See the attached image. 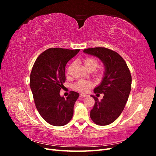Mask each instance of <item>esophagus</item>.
Returning <instances> with one entry per match:
<instances>
[{
	"mask_svg": "<svg viewBox=\"0 0 156 156\" xmlns=\"http://www.w3.org/2000/svg\"><path fill=\"white\" fill-rule=\"evenodd\" d=\"M80 96H81V97H87L88 95H87V94H80Z\"/></svg>",
	"mask_w": 156,
	"mask_h": 156,
	"instance_id": "34e87169",
	"label": "esophagus"
}]
</instances>
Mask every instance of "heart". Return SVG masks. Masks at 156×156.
Masks as SVG:
<instances>
[{
	"label": "heart",
	"instance_id": "heart-1",
	"mask_svg": "<svg viewBox=\"0 0 156 156\" xmlns=\"http://www.w3.org/2000/svg\"><path fill=\"white\" fill-rule=\"evenodd\" d=\"M84 64L87 69H90L91 68H94L95 69L98 66V62L96 58H92V57H87L86 58H84ZM71 67H72V66H70L68 69V73H69ZM92 87V83L87 81H84V80H81V81H79L77 83L75 84L74 89L79 92H85L88 91V90L90 88H91Z\"/></svg>",
	"mask_w": 156,
	"mask_h": 156
}]
</instances>
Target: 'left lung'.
Instances as JSON below:
<instances>
[{
	"instance_id": "left-lung-1",
	"label": "left lung",
	"mask_w": 156,
	"mask_h": 156,
	"mask_svg": "<svg viewBox=\"0 0 156 156\" xmlns=\"http://www.w3.org/2000/svg\"><path fill=\"white\" fill-rule=\"evenodd\" d=\"M84 53L96 56L104 66V73L100 84L94 89V93L103 94L90 111V118L100 126L108 125L116 120L123 111L130 94L131 75L122 56L116 52L105 48L84 49Z\"/></svg>"
}]
</instances>
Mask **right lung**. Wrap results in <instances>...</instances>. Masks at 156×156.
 I'll return each mask as SVG.
<instances>
[{"mask_svg":"<svg viewBox=\"0 0 156 156\" xmlns=\"http://www.w3.org/2000/svg\"><path fill=\"white\" fill-rule=\"evenodd\" d=\"M80 49L51 48L35 61L30 76V86L37 110L51 125L67 124L73 115V106L79 94L72 91L64 98L60 91L66 81L65 68Z\"/></svg>","mask_w":156,"mask_h":156,"instance_id":"right-lung-1","label":"right lung"}]
</instances>
